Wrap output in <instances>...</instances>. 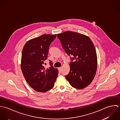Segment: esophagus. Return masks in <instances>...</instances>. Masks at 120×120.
Here are the masks:
<instances>
[{"mask_svg":"<svg viewBox=\"0 0 120 120\" xmlns=\"http://www.w3.org/2000/svg\"><path fill=\"white\" fill-rule=\"evenodd\" d=\"M58 69L59 71L60 72H61V68H59Z\"/></svg>","mask_w":120,"mask_h":120,"instance_id":"1","label":"esophagus"}]
</instances>
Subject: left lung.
<instances>
[{
    "label": "left lung",
    "instance_id": "8db88e82",
    "mask_svg": "<svg viewBox=\"0 0 120 120\" xmlns=\"http://www.w3.org/2000/svg\"><path fill=\"white\" fill-rule=\"evenodd\" d=\"M57 37L67 53L73 56L67 79L76 89L86 88L93 80L98 67L97 52L92 41L86 35L69 31L58 34Z\"/></svg>",
    "mask_w": 120,
    "mask_h": 120
}]
</instances>
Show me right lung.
Wrapping results in <instances>:
<instances>
[{
	"mask_svg": "<svg viewBox=\"0 0 120 120\" xmlns=\"http://www.w3.org/2000/svg\"><path fill=\"white\" fill-rule=\"evenodd\" d=\"M56 34H45L30 39L25 44L22 53L21 68L23 75L32 89L45 92L54 86L58 71L52 66L45 68L44 61L48 58L49 47Z\"/></svg>",
	"mask_w": 120,
	"mask_h": 120,
	"instance_id": "right-lung-1",
	"label": "right lung"
}]
</instances>
